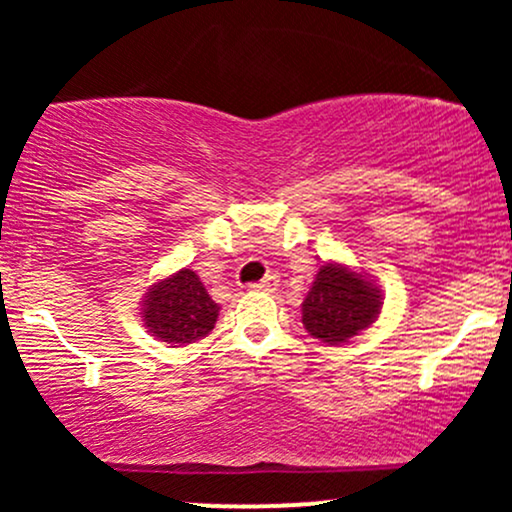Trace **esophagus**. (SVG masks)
<instances>
[{"label":"esophagus","instance_id":"obj_1","mask_svg":"<svg viewBox=\"0 0 512 512\" xmlns=\"http://www.w3.org/2000/svg\"><path fill=\"white\" fill-rule=\"evenodd\" d=\"M276 286H279V279H276V276H264V279L260 281V284H252L250 289H255V291H267V293H272V291H276Z\"/></svg>","mask_w":512,"mask_h":512}]
</instances>
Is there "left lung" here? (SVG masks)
I'll return each mask as SVG.
<instances>
[{
	"label": "left lung",
	"instance_id": "left-lung-1",
	"mask_svg": "<svg viewBox=\"0 0 512 512\" xmlns=\"http://www.w3.org/2000/svg\"><path fill=\"white\" fill-rule=\"evenodd\" d=\"M383 308V293L363 274L344 264L320 267L313 289L303 301V325L310 337L325 344H344L375 322Z\"/></svg>",
	"mask_w": 512,
	"mask_h": 512
}]
</instances>
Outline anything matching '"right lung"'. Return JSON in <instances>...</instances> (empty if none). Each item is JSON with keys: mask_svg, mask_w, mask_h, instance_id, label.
<instances>
[{"mask_svg": "<svg viewBox=\"0 0 512 512\" xmlns=\"http://www.w3.org/2000/svg\"><path fill=\"white\" fill-rule=\"evenodd\" d=\"M142 317L151 337L173 346H185L214 330L219 305L192 269L158 281L144 296Z\"/></svg>", "mask_w": 512, "mask_h": 512, "instance_id": "add662e5", "label": "right lung"}]
</instances>
